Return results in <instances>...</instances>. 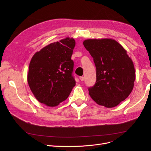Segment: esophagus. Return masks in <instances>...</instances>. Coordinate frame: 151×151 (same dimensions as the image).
<instances>
[{
    "mask_svg": "<svg viewBox=\"0 0 151 151\" xmlns=\"http://www.w3.org/2000/svg\"><path fill=\"white\" fill-rule=\"evenodd\" d=\"M79 79H80V80H81V81H84V77H83V76H81V77H79Z\"/></svg>",
    "mask_w": 151,
    "mask_h": 151,
    "instance_id": "1",
    "label": "esophagus"
}]
</instances>
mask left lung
<instances>
[{
	"label": "left lung",
	"instance_id": "obj_1",
	"mask_svg": "<svg viewBox=\"0 0 151 151\" xmlns=\"http://www.w3.org/2000/svg\"><path fill=\"white\" fill-rule=\"evenodd\" d=\"M83 45L96 68V82L88 89L91 98L106 108L117 106L133 89L135 79L133 62L115 40H86Z\"/></svg>",
	"mask_w": 151,
	"mask_h": 151
}]
</instances>
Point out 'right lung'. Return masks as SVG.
Segmentation results:
<instances>
[{
	"label": "right lung",
	"instance_id": "obj_1",
	"mask_svg": "<svg viewBox=\"0 0 151 151\" xmlns=\"http://www.w3.org/2000/svg\"><path fill=\"white\" fill-rule=\"evenodd\" d=\"M75 45L74 38H66L49 44L32 57L27 79L31 92L41 103L57 106L76 86L71 60Z\"/></svg>",
	"mask_w": 151,
	"mask_h": 151
}]
</instances>
